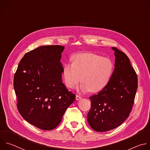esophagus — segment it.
<instances>
[{
    "label": "esophagus",
    "instance_id": "1",
    "mask_svg": "<svg viewBox=\"0 0 150 150\" xmlns=\"http://www.w3.org/2000/svg\"><path fill=\"white\" fill-rule=\"evenodd\" d=\"M81 98H82L81 96H79L78 95H76V100H79V99H81Z\"/></svg>",
    "mask_w": 150,
    "mask_h": 150
}]
</instances>
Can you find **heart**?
<instances>
[{"label": "heart", "instance_id": "b5f03b06", "mask_svg": "<svg viewBox=\"0 0 150 150\" xmlns=\"http://www.w3.org/2000/svg\"><path fill=\"white\" fill-rule=\"evenodd\" d=\"M72 64L66 63L63 75L67 86L74 88L81 81L82 92H98L110 82L114 71V64L108 58L94 53H82L71 58Z\"/></svg>", "mask_w": 150, "mask_h": 150}]
</instances>
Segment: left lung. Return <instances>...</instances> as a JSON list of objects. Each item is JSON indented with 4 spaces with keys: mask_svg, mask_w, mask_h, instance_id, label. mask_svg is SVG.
<instances>
[{
    "mask_svg": "<svg viewBox=\"0 0 150 150\" xmlns=\"http://www.w3.org/2000/svg\"><path fill=\"white\" fill-rule=\"evenodd\" d=\"M115 68L107 86L89 97L91 108L87 115L95 131L105 132L120 126L129 116L138 88L137 74L125 53L112 47Z\"/></svg>",
    "mask_w": 150,
    "mask_h": 150,
    "instance_id": "1",
    "label": "left lung"
}]
</instances>
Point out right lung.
<instances>
[{
	"label": "right lung",
	"mask_w": 150,
	"mask_h": 150,
	"mask_svg": "<svg viewBox=\"0 0 150 150\" xmlns=\"http://www.w3.org/2000/svg\"><path fill=\"white\" fill-rule=\"evenodd\" d=\"M61 45L42 46L26 53L15 74L13 86L17 107L29 124L43 130H51L75 99L62 80Z\"/></svg>",
	"instance_id": "obj_1"
}]
</instances>
